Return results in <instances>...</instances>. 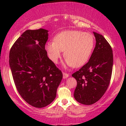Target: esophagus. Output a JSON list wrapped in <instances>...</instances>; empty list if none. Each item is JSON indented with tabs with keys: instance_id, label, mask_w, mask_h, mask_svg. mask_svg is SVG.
I'll list each match as a JSON object with an SVG mask.
<instances>
[{
	"instance_id": "1",
	"label": "esophagus",
	"mask_w": 126,
	"mask_h": 126,
	"mask_svg": "<svg viewBox=\"0 0 126 126\" xmlns=\"http://www.w3.org/2000/svg\"><path fill=\"white\" fill-rule=\"evenodd\" d=\"M63 79H67L69 77V74L65 73V72H63Z\"/></svg>"
}]
</instances>
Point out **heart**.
<instances>
[{
	"label": "heart",
	"mask_w": 126,
	"mask_h": 126,
	"mask_svg": "<svg viewBox=\"0 0 126 126\" xmlns=\"http://www.w3.org/2000/svg\"><path fill=\"white\" fill-rule=\"evenodd\" d=\"M94 36L79 30L65 31L57 34L54 41L46 43L48 56L55 63L61 58L63 51L68 66L80 67L87 63L94 46Z\"/></svg>",
	"instance_id": "1"
}]
</instances>
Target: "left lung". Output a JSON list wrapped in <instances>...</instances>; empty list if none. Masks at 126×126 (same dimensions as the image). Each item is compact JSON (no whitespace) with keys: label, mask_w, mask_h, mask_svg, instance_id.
Segmentation results:
<instances>
[{"label":"left lung","mask_w":126,"mask_h":126,"mask_svg":"<svg viewBox=\"0 0 126 126\" xmlns=\"http://www.w3.org/2000/svg\"><path fill=\"white\" fill-rule=\"evenodd\" d=\"M96 45L88 62L72 74L77 80L74 97L79 103L91 105L105 94L110 84L113 66L112 50L102 35L94 32Z\"/></svg>","instance_id":"8db88e82"}]
</instances>
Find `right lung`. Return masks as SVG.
Segmentation results:
<instances>
[{
    "instance_id": "add662e5",
    "label": "right lung",
    "mask_w": 126,
    "mask_h": 126,
    "mask_svg": "<svg viewBox=\"0 0 126 126\" xmlns=\"http://www.w3.org/2000/svg\"><path fill=\"white\" fill-rule=\"evenodd\" d=\"M48 30L25 31L11 48L9 63L21 97L31 106L43 108L56 97L63 73L47 57Z\"/></svg>"
}]
</instances>
